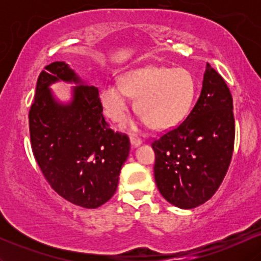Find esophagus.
Returning a JSON list of instances; mask_svg holds the SVG:
<instances>
[{"label": "esophagus", "mask_w": 261, "mask_h": 261, "mask_svg": "<svg viewBox=\"0 0 261 261\" xmlns=\"http://www.w3.org/2000/svg\"><path fill=\"white\" fill-rule=\"evenodd\" d=\"M130 143H131V146H133V147H139L141 143H142V140L139 139V137H136V136H131L130 137Z\"/></svg>", "instance_id": "esophagus-1"}]
</instances>
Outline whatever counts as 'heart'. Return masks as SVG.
<instances>
[{
  "label": "heart",
  "mask_w": 261,
  "mask_h": 261,
  "mask_svg": "<svg viewBox=\"0 0 261 261\" xmlns=\"http://www.w3.org/2000/svg\"><path fill=\"white\" fill-rule=\"evenodd\" d=\"M196 94V81L185 68L145 66L127 71L122 85L108 82L100 91L104 112L120 121L130 108V97H136L135 108L143 124L164 130L175 126L189 113Z\"/></svg>",
  "instance_id": "b5f03b06"
}]
</instances>
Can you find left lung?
Segmentation results:
<instances>
[{
	"mask_svg": "<svg viewBox=\"0 0 261 261\" xmlns=\"http://www.w3.org/2000/svg\"><path fill=\"white\" fill-rule=\"evenodd\" d=\"M234 146L229 88L206 64L195 107L181 124L152 143L154 180L162 196L179 208H194L220 188Z\"/></svg>",
	"mask_w": 261,
	"mask_h": 261,
	"instance_id": "left-lung-1",
	"label": "left lung"
}]
</instances>
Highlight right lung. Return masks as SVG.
<instances>
[{
	"instance_id": "obj_1",
	"label": "right lung",
	"mask_w": 261,
	"mask_h": 261,
	"mask_svg": "<svg viewBox=\"0 0 261 261\" xmlns=\"http://www.w3.org/2000/svg\"><path fill=\"white\" fill-rule=\"evenodd\" d=\"M60 80L76 85L67 103L49 89ZM29 130L38 166L60 196L85 208L112 199L130 141L109 128L97 87L86 85L66 62H53L39 74Z\"/></svg>"
}]
</instances>
